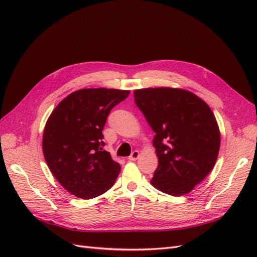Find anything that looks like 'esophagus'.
Returning <instances> with one entry per match:
<instances>
[{"label": "esophagus", "mask_w": 257, "mask_h": 257, "mask_svg": "<svg viewBox=\"0 0 257 257\" xmlns=\"http://www.w3.org/2000/svg\"><path fill=\"white\" fill-rule=\"evenodd\" d=\"M139 157V151L138 150H134L133 152H132V154L128 157V160L130 161H136Z\"/></svg>", "instance_id": "34e87169"}]
</instances>
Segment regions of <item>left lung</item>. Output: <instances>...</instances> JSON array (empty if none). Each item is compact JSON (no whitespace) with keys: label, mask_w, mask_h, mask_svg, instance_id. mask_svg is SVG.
Segmentation results:
<instances>
[{"label":"left lung","mask_w":257,"mask_h":257,"mask_svg":"<svg viewBox=\"0 0 257 257\" xmlns=\"http://www.w3.org/2000/svg\"><path fill=\"white\" fill-rule=\"evenodd\" d=\"M134 99L155 133L159 165L152 185L174 196L189 193L211 172L219 154L220 131L211 109L181 89L136 90Z\"/></svg>","instance_id":"1"}]
</instances>
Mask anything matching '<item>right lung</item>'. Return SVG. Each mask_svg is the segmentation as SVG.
<instances>
[{"instance_id":"obj_1","label":"right lung","mask_w":257,"mask_h":257,"mask_svg":"<svg viewBox=\"0 0 257 257\" xmlns=\"http://www.w3.org/2000/svg\"><path fill=\"white\" fill-rule=\"evenodd\" d=\"M130 91L82 89L66 96L46 123L43 152L52 175L75 196L90 199L109 190L121 166L103 149L102 131L112 108Z\"/></svg>"}]
</instances>
